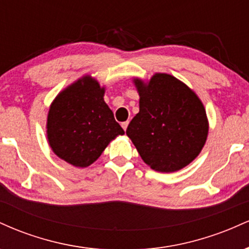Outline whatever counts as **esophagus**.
<instances>
[{"label": "esophagus", "mask_w": 249, "mask_h": 249, "mask_svg": "<svg viewBox=\"0 0 249 249\" xmlns=\"http://www.w3.org/2000/svg\"><path fill=\"white\" fill-rule=\"evenodd\" d=\"M127 125H128V121H126V122H124V123H122V127L124 128L125 131H126V128H127Z\"/></svg>", "instance_id": "1"}]
</instances>
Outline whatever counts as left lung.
Returning a JSON list of instances; mask_svg holds the SVG:
<instances>
[{"instance_id":"obj_1","label":"left lung","mask_w":249,"mask_h":249,"mask_svg":"<svg viewBox=\"0 0 249 249\" xmlns=\"http://www.w3.org/2000/svg\"><path fill=\"white\" fill-rule=\"evenodd\" d=\"M139 112L126 134L142 159L158 172H176L198 157L208 133L204 105L187 85L167 73L147 84L134 79Z\"/></svg>"}]
</instances>
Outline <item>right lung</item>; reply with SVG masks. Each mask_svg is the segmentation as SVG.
Here are the masks:
<instances>
[{
	"mask_svg": "<svg viewBox=\"0 0 249 249\" xmlns=\"http://www.w3.org/2000/svg\"><path fill=\"white\" fill-rule=\"evenodd\" d=\"M103 96L104 88L85 76L62 91L50 107L47 123L50 146L76 167L95 162L108 142L125 133Z\"/></svg>",
	"mask_w": 249,
	"mask_h": 249,
	"instance_id": "add662e5",
	"label": "right lung"
}]
</instances>
